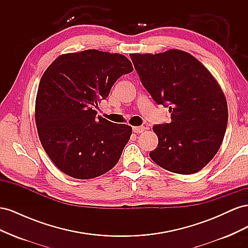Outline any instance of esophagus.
Instances as JSON below:
<instances>
[{"instance_id": "obj_1", "label": "esophagus", "mask_w": 248, "mask_h": 248, "mask_svg": "<svg viewBox=\"0 0 248 248\" xmlns=\"http://www.w3.org/2000/svg\"><path fill=\"white\" fill-rule=\"evenodd\" d=\"M132 130H133V132H134V133H141V132H144V131L146 130V127H144V126L133 127Z\"/></svg>"}]
</instances>
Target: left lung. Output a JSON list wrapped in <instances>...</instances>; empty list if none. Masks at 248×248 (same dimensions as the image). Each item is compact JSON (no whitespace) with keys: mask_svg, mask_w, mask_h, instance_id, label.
I'll return each instance as SVG.
<instances>
[{"mask_svg":"<svg viewBox=\"0 0 248 248\" xmlns=\"http://www.w3.org/2000/svg\"><path fill=\"white\" fill-rule=\"evenodd\" d=\"M130 58L152 98L170 112V123L153 126L158 145L150 152L151 159L177 174L201 170L218 151L228 125V103L219 84L183 50Z\"/></svg>","mask_w":248,"mask_h":248,"instance_id":"8db88e82","label":"left lung"}]
</instances>
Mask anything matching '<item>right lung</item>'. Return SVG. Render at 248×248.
I'll return each instance as SVG.
<instances>
[{
    "instance_id": "right-lung-1",
    "label": "right lung",
    "mask_w": 248,
    "mask_h": 248,
    "mask_svg": "<svg viewBox=\"0 0 248 248\" xmlns=\"http://www.w3.org/2000/svg\"><path fill=\"white\" fill-rule=\"evenodd\" d=\"M133 70L125 56L87 49L59 56L40 79L35 122L44 151L64 174L93 179L114 168L132 128L96 118L98 102Z\"/></svg>"
}]
</instances>
